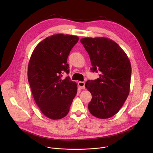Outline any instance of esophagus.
<instances>
[{
    "instance_id": "esophagus-1",
    "label": "esophagus",
    "mask_w": 153,
    "mask_h": 153,
    "mask_svg": "<svg viewBox=\"0 0 153 153\" xmlns=\"http://www.w3.org/2000/svg\"><path fill=\"white\" fill-rule=\"evenodd\" d=\"M78 85H79V87L81 89H84L85 88V82H79Z\"/></svg>"
}]
</instances>
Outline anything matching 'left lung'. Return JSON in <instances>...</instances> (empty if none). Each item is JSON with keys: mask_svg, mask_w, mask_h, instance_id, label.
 I'll use <instances>...</instances> for the list:
<instances>
[{"mask_svg": "<svg viewBox=\"0 0 153 153\" xmlns=\"http://www.w3.org/2000/svg\"><path fill=\"white\" fill-rule=\"evenodd\" d=\"M90 57L93 72H100L99 78L88 80L86 88L92 95L88 110L94 116L108 119L122 107L129 95L131 66L121 47L106 37L80 39Z\"/></svg>", "mask_w": 153, "mask_h": 153, "instance_id": "left-lung-1", "label": "left lung"}]
</instances>
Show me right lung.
<instances>
[{"label":"right lung","instance_id":"add662e5","mask_svg":"<svg viewBox=\"0 0 153 153\" xmlns=\"http://www.w3.org/2000/svg\"><path fill=\"white\" fill-rule=\"evenodd\" d=\"M79 40L76 36L56 34L41 41L34 48L28 67V80L34 101L41 112L53 120L69 112L77 92V83L62 73H69L67 59Z\"/></svg>","mask_w":153,"mask_h":153}]
</instances>
